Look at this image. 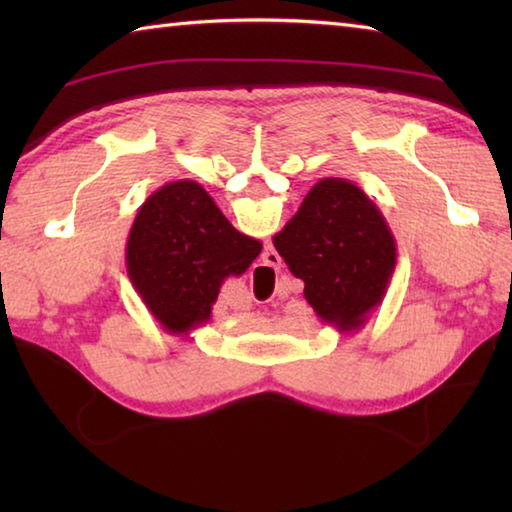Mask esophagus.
<instances>
[{
	"instance_id": "esophagus-1",
	"label": "esophagus",
	"mask_w": 512,
	"mask_h": 512,
	"mask_svg": "<svg viewBox=\"0 0 512 512\" xmlns=\"http://www.w3.org/2000/svg\"><path fill=\"white\" fill-rule=\"evenodd\" d=\"M268 255H271V259H266V264H271V266H275V264H280V255H277V253H273V250H271V253H266V257Z\"/></svg>"
}]
</instances>
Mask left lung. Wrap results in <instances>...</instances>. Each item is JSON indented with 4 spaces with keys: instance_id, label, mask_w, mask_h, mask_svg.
I'll list each match as a JSON object with an SVG mask.
<instances>
[{
    "instance_id": "obj_1",
    "label": "left lung",
    "mask_w": 512,
    "mask_h": 512,
    "mask_svg": "<svg viewBox=\"0 0 512 512\" xmlns=\"http://www.w3.org/2000/svg\"><path fill=\"white\" fill-rule=\"evenodd\" d=\"M273 246L305 282V300L316 316L341 334L366 325L397 264L384 214L345 178L318 180Z\"/></svg>"
}]
</instances>
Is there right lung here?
Instances as JSON below:
<instances>
[{"mask_svg":"<svg viewBox=\"0 0 512 512\" xmlns=\"http://www.w3.org/2000/svg\"><path fill=\"white\" fill-rule=\"evenodd\" d=\"M262 253L196 180H173L142 203L128 232L126 271L153 318L169 334L207 325L221 284Z\"/></svg>","mask_w":512,"mask_h":512,"instance_id":"add662e5","label":"right lung"}]
</instances>
